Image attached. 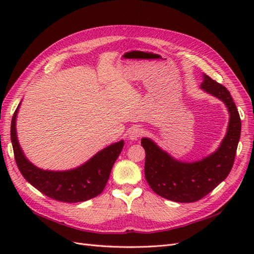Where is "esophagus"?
Masks as SVG:
<instances>
[{"instance_id": "34e87169", "label": "esophagus", "mask_w": 254, "mask_h": 254, "mask_svg": "<svg viewBox=\"0 0 254 254\" xmlns=\"http://www.w3.org/2000/svg\"><path fill=\"white\" fill-rule=\"evenodd\" d=\"M144 134V130L142 128H139V127H135L133 129H131L128 133V137L129 140L131 141H135L137 139H140V137Z\"/></svg>"}]
</instances>
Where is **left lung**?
<instances>
[{
  "instance_id": "1",
  "label": "left lung",
  "mask_w": 254,
  "mask_h": 254,
  "mask_svg": "<svg viewBox=\"0 0 254 254\" xmlns=\"http://www.w3.org/2000/svg\"><path fill=\"white\" fill-rule=\"evenodd\" d=\"M201 88L221 99L230 112L228 131L219 148L211 156L194 163L174 160L149 139H142L145 149V178L151 190L159 196L176 202L200 200L224 181L232 170L242 122L235 103L226 87L203 75Z\"/></svg>"
}]
</instances>
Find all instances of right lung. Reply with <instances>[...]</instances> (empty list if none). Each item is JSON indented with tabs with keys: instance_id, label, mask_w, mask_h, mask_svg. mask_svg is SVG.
<instances>
[{
	"instance_id": "add662e5",
	"label": "right lung",
	"mask_w": 254,
	"mask_h": 254,
	"mask_svg": "<svg viewBox=\"0 0 254 254\" xmlns=\"http://www.w3.org/2000/svg\"><path fill=\"white\" fill-rule=\"evenodd\" d=\"M18 109L19 106L11 120L10 136L14 160L25 180L42 194L57 201L81 202L101 194L109 179L112 166L124 147V141L108 146L96 153L87 163L75 170L66 172L43 171L30 163L20 148L16 134Z\"/></svg>"
}]
</instances>
